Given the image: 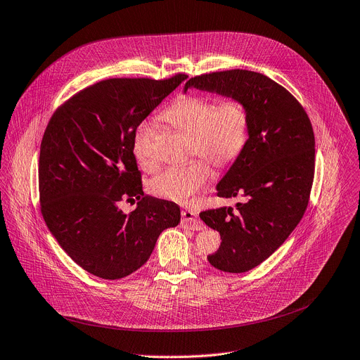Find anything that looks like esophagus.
<instances>
[{
    "mask_svg": "<svg viewBox=\"0 0 360 360\" xmlns=\"http://www.w3.org/2000/svg\"><path fill=\"white\" fill-rule=\"evenodd\" d=\"M181 225L184 228L193 229V231H200L203 229V222L199 219L196 212L191 210H183L181 212Z\"/></svg>",
    "mask_w": 360,
    "mask_h": 360,
    "instance_id": "34e87169",
    "label": "esophagus"
}]
</instances>
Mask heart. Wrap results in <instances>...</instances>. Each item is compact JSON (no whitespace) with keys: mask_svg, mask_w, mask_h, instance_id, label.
I'll return each mask as SVG.
<instances>
[{"mask_svg":"<svg viewBox=\"0 0 360 360\" xmlns=\"http://www.w3.org/2000/svg\"><path fill=\"white\" fill-rule=\"evenodd\" d=\"M160 117L177 131L188 135V154L212 162L217 170H228L243 153L251 132L248 105L236 98L219 102L214 98L184 94L165 106ZM153 125L147 121L135 129L132 151L144 169L154 165L151 151ZM203 160H193L170 167L151 180L153 195L184 205L212 179V169Z\"/></svg>","mask_w":360,"mask_h":360,"instance_id":"b5f03b06","label":"heart"}]
</instances>
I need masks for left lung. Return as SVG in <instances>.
<instances>
[{"instance_id":"left-lung-1","label":"left lung","mask_w":360,"mask_h":360,"mask_svg":"<svg viewBox=\"0 0 360 360\" xmlns=\"http://www.w3.org/2000/svg\"><path fill=\"white\" fill-rule=\"evenodd\" d=\"M188 88L240 99L250 109V140L216 187L219 198L242 202L200 213L222 239L207 257L210 265L246 272L278 250L306 213L316 164L313 127L302 105L262 73L212 72L188 79Z\"/></svg>"}]
</instances>
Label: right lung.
I'll list each match as a JSON object with an SVG mask.
<instances>
[{
    "mask_svg": "<svg viewBox=\"0 0 360 360\" xmlns=\"http://www.w3.org/2000/svg\"><path fill=\"white\" fill-rule=\"evenodd\" d=\"M187 76L112 77L79 91L51 115L39 158L40 210L85 271L120 280L141 268L180 207L144 195L132 143L140 125ZM136 201L131 214L117 205Z\"/></svg>",
    "mask_w": 360,
    "mask_h": 360,
    "instance_id": "obj_1",
    "label": "right lung"
}]
</instances>
